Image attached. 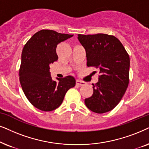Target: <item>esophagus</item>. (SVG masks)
I'll list each match as a JSON object with an SVG mask.
<instances>
[{"label": "esophagus", "instance_id": "1", "mask_svg": "<svg viewBox=\"0 0 149 149\" xmlns=\"http://www.w3.org/2000/svg\"><path fill=\"white\" fill-rule=\"evenodd\" d=\"M86 84L84 82H83V81H80L79 80H76V84L78 85V86H84V85Z\"/></svg>", "mask_w": 149, "mask_h": 149}]
</instances>
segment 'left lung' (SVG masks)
<instances>
[{
	"label": "left lung",
	"instance_id": "left-lung-1",
	"mask_svg": "<svg viewBox=\"0 0 149 149\" xmlns=\"http://www.w3.org/2000/svg\"><path fill=\"white\" fill-rule=\"evenodd\" d=\"M84 47L87 66L100 71L99 81L93 84V94L84 100L87 108L102 114L117 106L129 84L130 56L121 42L112 35H78Z\"/></svg>",
	"mask_w": 149,
	"mask_h": 149
}]
</instances>
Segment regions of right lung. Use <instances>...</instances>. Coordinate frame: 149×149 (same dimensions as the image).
Here are the masks:
<instances>
[{
	"label": "right lung",
	"instance_id": "obj_1",
	"mask_svg": "<svg viewBox=\"0 0 149 149\" xmlns=\"http://www.w3.org/2000/svg\"><path fill=\"white\" fill-rule=\"evenodd\" d=\"M73 36L52 30H41L24 47L19 82L28 100L39 110L49 112L58 108L67 91L76 85L73 76L56 78V82L52 79L49 72V65L58 60L57 45Z\"/></svg>",
	"mask_w": 149,
	"mask_h": 149
}]
</instances>
